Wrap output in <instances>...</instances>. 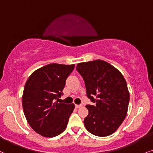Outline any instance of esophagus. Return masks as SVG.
I'll return each mask as SVG.
<instances>
[{"mask_svg": "<svg viewBox=\"0 0 153 153\" xmlns=\"http://www.w3.org/2000/svg\"><path fill=\"white\" fill-rule=\"evenodd\" d=\"M82 107V105H75V108H80Z\"/></svg>", "mask_w": 153, "mask_h": 153, "instance_id": "34e87169", "label": "esophagus"}]
</instances>
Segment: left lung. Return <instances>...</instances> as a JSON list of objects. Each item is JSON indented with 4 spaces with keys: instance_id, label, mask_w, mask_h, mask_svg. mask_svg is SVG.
Segmentation results:
<instances>
[{
    "instance_id": "obj_1",
    "label": "left lung",
    "mask_w": 153,
    "mask_h": 153,
    "mask_svg": "<svg viewBox=\"0 0 153 153\" xmlns=\"http://www.w3.org/2000/svg\"><path fill=\"white\" fill-rule=\"evenodd\" d=\"M77 71L83 78L88 98V115L84 125L88 132L105 137L117 130L128 112L130 93L118 70L105 61L96 60L78 63Z\"/></svg>"
}]
</instances>
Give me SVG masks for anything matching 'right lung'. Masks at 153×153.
Returning a JSON list of instances; mask_svg holds the SVG:
<instances>
[{
  "label": "right lung",
  "instance_id": "obj_1",
  "mask_svg": "<svg viewBox=\"0 0 153 153\" xmlns=\"http://www.w3.org/2000/svg\"><path fill=\"white\" fill-rule=\"evenodd\" d=\"M75 65L49 64L33 73L24 88L23 112L31 128L40 135L52 137L65 130L74 104L58 103L66 79Z\"/></svg>",
  "mask_w": 153,
  "mask_h": 153
}]
</instances>
